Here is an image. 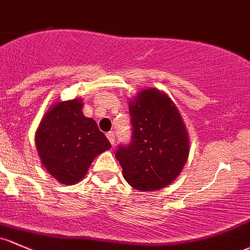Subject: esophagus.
I'll list each match as a JSON object with an SVG mask.
<instances>
[{"instance_id": "1", "label": "esophagus", "mask_w": 250, "mask_h": 250, "mask_svg": "<svg viewBox=\"0 0 250 250\" xmlns=\"http://www.w3.org/2000/svg\"><path fill=\"white\" fill-rule=\"evenodd\" d=\"M106 137L107 138H108V141H109V143L112 144V146H114V141H115V136H114V132L113 131H111V132H108V133H106Z\"/></svg>"}]
</instances>
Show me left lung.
Masks as SVG:
<instances>
[{
	"mask_svg": "<svg viewBox=\"0 0 250 250\" xmlns=\"http://www.w3.org/2000/svg\"><path fill=\"white\" fill-rule=\"evenodd\" d=\"M128 108L132 141L115 152L123 176L135 189L163 188L178 178L188 158L186 125L174 101L156 88L139 92Z\"/></svg>",
	"mask_w": 250,
	"mask_h": 250,
	"instance_id": "obj_1",
	"label": "left lung"
}]
</instances>
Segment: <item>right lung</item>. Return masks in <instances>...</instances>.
I'll return each instance as SVG.
<instances>
[{
    "label": "right lung",
    "mask_w": 250,
    "mask_h": 250,
    "mask_svg": "<svg viewBox=\"0 0 250 250\" xmlns=\"http://www.w3.org/2000/svg\"><path fill=\"white\" fill-rule=\"evenodd\" d=\"M81 98L62 101L47 109L36 131V146L47 173L62 185H75L93 160L111 143L92 118L84 117Z\"/></svg>",
    "instance_id": "1"
}]
</instances>
